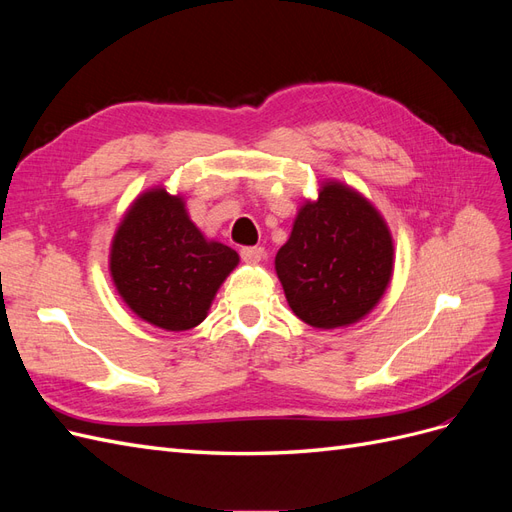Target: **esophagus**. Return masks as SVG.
<instances>
[{"label":"esophagus","mask_w":512,"mask_h":512,"mask_svg":"<svg viewBox=\"0 0 512 512\" xmlns=\"http://www.w3.org/2000/svg\"><path fill=\"white\" fill-rule=\"evenodd\" d=\"M241 258L245 262H250V265H256V262H260L262 258H265V250L262 247H241Z\"/></svg>","instance_id":"esophagus-1"}]
</instances>
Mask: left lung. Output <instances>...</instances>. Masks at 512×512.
Instances as JSON below:
<instances>
[{"instance_id":"8db88e82","label":"left lung","mask_w":512,"mask_h":512,"mask_svg":"<svg viewBox=\"0 0 512 512\" xmlns=\"http://www.w3.org/2000/svg\"><path fill=\"white\" fill-rule=\"evenodd\" d=\"M290 309L309 327L359 322L393 275V237L376 207L339 181L322 183L275 256Z\"/></svg>"}]
</instances>
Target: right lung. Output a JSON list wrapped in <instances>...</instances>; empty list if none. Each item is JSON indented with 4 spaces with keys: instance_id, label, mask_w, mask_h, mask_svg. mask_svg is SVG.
<instances>
[{
    "instance_id": "1",
    "label": "right lung",
    "mask_w": 512,
    "mask_h": 512,
    "mask_svg": "<svg viewBox=\"0 0 512 512\" xmlns=\"http://www.w3.org/2000/svg\"><path fill=\"white\" fill-rule=\"evenodd\" d=\"M108 265L119 297L138 318L164 331H188L207 318L239 254L207 241L181 196L153 188L123 215Z\"/></svg>"
}]
</instances>
